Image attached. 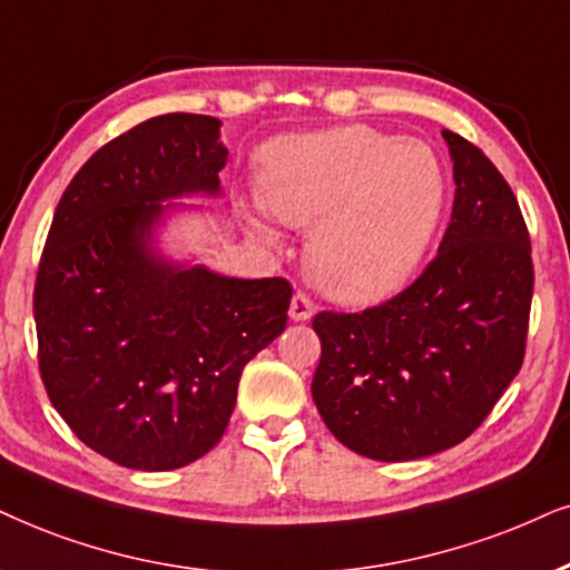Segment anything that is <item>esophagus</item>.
Listing matches in <instances>:
<instances>
[{"label": "esophagus", "instance_id": "obj_1", "mask_svg": "<svg viewBox=\"0 0 570 570\" xmlns=\"http://www.w3.org/2000/svg\"><path fill=\"white\" fill-rule=\"evenodd\" d=\"M313 313H315L313 299H309L305 292H297V294H294V297H292V305H289V318H292V321H297V323H302V321H309V318H313Z\"/></svg>", "mask_w": 570, "mask_h": 570}]
</instances>
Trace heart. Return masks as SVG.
Returning a JSON list of instances; mask_svg holds the SVG:
<instances>
[{"label": "heart", "mask_w": 570, "mask_h": 570, "mask_svg": "<svg viewBox=\"0 0 570 570\" xmlns=\"http://www.w3.org/2000/svg\"><path fill=\"white\" fill-rule=\"evenodd\" d=\"M261 202L284 226H313L309 273L331 299L373 305L402 289L426 255L444 173L429 144L338 126L273 144Z\"/></svg>", "instance_id": "obj_1"}]
</instances>
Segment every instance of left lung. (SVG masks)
Masks as SVG:
<instances>
[{"mask_svg": "<svg viewBox=\"0 0 570 570\" xmlns=\"http://www.w3.org/2000/svg\"><path fill=\"white\" fill-rule=\"evenodd\" d=\"M455 202L436 257L363 313H318L315 407L344 446L384 463L468 439L518 376L534 265L518 199L492 160L442 131Z\"/></svg>", "mask_w": 570, "mask_h": 570, "instance_id": "1", "label": "left lung"}]
</instances>
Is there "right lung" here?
<instances>
[{
  "label": "right lung",
  "instance_id": "right-lung-1",
  "mask_svg": "<svg viewBox=\"0 0 570 570\" xmlns=\"http://www.w3.org/2000/svg\"><path fill=\"white\" fill-rule=\"evenodd\" d=\"M220 120L170 112L97 149L57 205L33 289L49 400L94 452L136 471L220 442L244 365L286 328V278L165 261V199L220 191Z\"/></svg>",
  "mask_w": 570,
  "mask_h": 570
}]
</instances>
